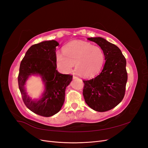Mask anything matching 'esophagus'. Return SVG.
Here are the masks:
<instances>
[{"instance_id": "34e87169", "label": "esophagus", "mask_w": 148, "mask_h": 148, "mask_svg": "<svg viewBox=\"0 0 148 148\" xmlns=\"http://www.w3.org/2000/svg\"><path fill=\"white\" fill-rule=\"evenodd\" d=\"M77 78H78L77 77H75V76H73V79H77Z\"/></svg>"}]
</instances>
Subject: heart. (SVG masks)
Returning <instances> with one entry per match:
<instances>
[{"instance_id": "b5f03b06", "label": "heart", "mask_w": 148, "mask_h": 148, "mask_svg": "<svg viewBox=\"0 0 148 148\" xmlns=\"http://www.w3.org/2000/svg\"><path fill=\"white\" fill-rule=\"evenodd\" d=\"M63 52H56V62L57 69L64 74L70 73L75 64L76 72L90 78L99 72L104 62V53L101 47L80 40L67 44Z\"/></svg>"}]
</instances>
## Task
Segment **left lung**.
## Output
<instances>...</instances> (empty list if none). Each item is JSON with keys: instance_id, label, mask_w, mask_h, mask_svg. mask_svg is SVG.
Instances as JSON below:
<instances>
[{"instance_id": "left-lung-1", "label": "left lung", "mask_w": 148, "mask_h": 148, "mask_svg": "<svg viewBox=\"0 0 148 148\" xmlns=\"http://www.w3.org/2000/svg\"><path fill=\"white\" fill-rule=\"evenodd\" d=\"M88 39L101 47L106 62L99 75L83 81L84 101L89 107L96 111L109 110L117 106L125 95L128 78L126 59L120 49L106 39L101 37Z\"/></svg>"}]
</instances>
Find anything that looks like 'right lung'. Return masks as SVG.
<instances>
[{"label":"right lung","mask_w":148,"mask_h":148,"mask_svg":"<svg viewBox=\"0 0 148 148\" xmlns=\"http://www.w3.org/2000/svg\"><path fill=\"white\" fill-rule=\"evenodd\" d=\"M59 45L55 40L34 44L26 52L20 66L18 82L22 99L31 111L43 117H51L60 110L66 88L72 81V76L56 70V51ZM31 75L39 76L44 84L39 99H32L25 90L26 82Z\"/></svg>","instance_id":"obj_1"}]
</instances>
